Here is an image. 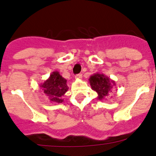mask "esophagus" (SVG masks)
<instances>
[{"label": "esophagus", "instance_id": "esophagus-1", "mask_svg": "<svg viewBox=\"0 0 156 156\" xmlns=\"http://www.w3.org/2000/svg\"><path fill=\"white\" fill-rule=\"evenodd\" d=\"M82 78V74H78L75 75V78H77V79H81Z\"/></svg>", "mask_w": 156, "mask_h": 156}]
</instances>
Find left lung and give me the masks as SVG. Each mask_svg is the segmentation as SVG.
I'll list each match as a JSON object with an SVG mask.
<instances>
[{
  "mask_svg": "<svg viewBox=\"0 0 156 156\" xmlns=\"http://www.w3.org/2000/svg\"><path fill=\"white\" fill-rule=\"evenodd\" d=\"M89 82L92 90L98 93V99L102 101L112 92V89L115 86V82L104 74L95 73L89 78Z\"/></svg>",
  "mask_w": 156,
  "mask_h": 156,
  "instance_id": "obj_1",
  "label": "left lung"
}]
</instances>
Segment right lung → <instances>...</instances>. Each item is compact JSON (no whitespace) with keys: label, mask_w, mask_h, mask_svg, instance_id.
Instances as JSON below:
<instances>
[{"label":"right lung","mask_w":156,"mask_h":156,"mask_svg":"<svg viewBox=\"0 0 156 156\" xmlns=\"http://www.w3.org/2000/svg\"><path fill=\"white\" fill-rule=\"evenodd\" d=\"M40 87L52 104L62 103L64 101L62 97L69 89L66 85V80L58 71L52 72L49 78L41 83Z\"/></svg>","instance_id":"add662e5"}]
</instances>
